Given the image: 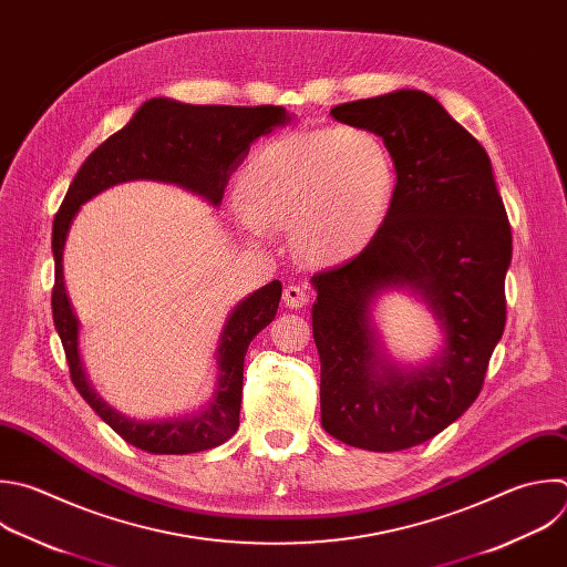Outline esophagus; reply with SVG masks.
Wrapping results in <instances>:
<instances>
[{
    "label": "esophagus",
    "mask_w": 567,
    "mask_h": 567,
    "mask_svg": "<svg viewBox=\"0 0 567 567\" xmlns=\"http://www.w3.org/2000/svg\"><path fill=\"white\" fill-rule=\"evenodd\" d=\"M282 300H285V305H287L289 309H300V307L307 305L309 296H307L305 287H300V285H289V287H285Z\"/></svg>",
    "instance_id": "1"
}]
</instances>
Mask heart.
Here are the masks:
<instances>
[{
	"mask_svg": "<svg viewBox=\"0 0 567 567\" xmlns=\"http://www.w3.org/2000/svg\"><path fill=\"white\" fill-rule=\"evenodd\" d=\"M396 192L394 157L375 133L327 126L274 140L245 162L234 218L251 238L289 229L293 254L329 267L358 256Z\"/></svg>",
	"mask_w": 567,
	"mask_h": 567,
	"instance_id": "heart-1",
	"label": "heart"
}]
</instances>
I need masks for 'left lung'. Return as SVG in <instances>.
Masks as SVG:
<instances>
[{
  "instance_id": "1",
  "label": "left lung",
  "mask_w": 567,
  "mask_h": 567,
  "mask_svg": "<svg viewBox=\"0 0 567 567\" xmlns=\"http://www.w3.org/2000/svg\"><path fill=\"white\" fill-rule=\"evenodd\" d=\"M331 115L383 137L396 192L373 240L311 278L320 423L347 445L399 452L434 439L476 401L505 327L512 231L489 155L432 95L401 89ZM388 290H408L433 311L444 342L425 363L386 353L372 307Z\"/></svg>"
}]
</instances>
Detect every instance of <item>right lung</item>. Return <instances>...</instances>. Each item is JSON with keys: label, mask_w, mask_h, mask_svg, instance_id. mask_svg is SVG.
I'll use <instances>...</instances> for the list:
<instances>
[{"label": "right lung", "mask_w": 567, "mask_h": 567, "mask_svg": "<svg viewBox=\"0 0 567 567\" xmlns=\"http://www.w3.org/2000/svg\"><path fill=\"white\" fill-rule=\"evenodd\" d=\"M291 122L282 106H196L168 97L144 102L124 128L102 142L80 166L53 220V322L62 338L71 381L95 414L126 443L148 454H194L223 445L240 425L245 353L278 311V280L240 300L227 316L216 349V388L212 401L182 419L135 421L113 410L89 383L80 358V320L64 285V247L84 203L131 179L177 184L218 207L231 173L251 144Z\"/></svg>", "instance_id": "right-lung-1"}]
</instances>
